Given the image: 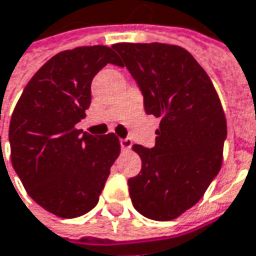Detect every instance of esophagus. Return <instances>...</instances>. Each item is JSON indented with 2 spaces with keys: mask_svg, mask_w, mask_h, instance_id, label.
Segmentation results:
<instances>
[{
  "mask_svg": "<svg viewBox=\"0 0 256 256\" xmlns=\"http://www.w3.org/2000/svg\"><path fill=\"white\" fill-rule=\"evenodd\" d=\"M131 146H132V141H131L130 138H124V140H121V147L124 151H128V150L131 148Z\"/></svg>",
  "mask_w": 256,
  "mask_h": 256,
  "instance_id": "1",
  "label": "esophagus"
}]
</instances>
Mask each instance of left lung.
I'll return each mask as SVG.
<instances>
[{
	"mask_svg": "<svg viewBox=\"0 0 256 256\" xmlns=\"http://www.w3.org/2000/svg\"><path fill=\"white\" fill-rule=\"evenodd\" d=\"M121 66L144 95L148 115L161 118L156 147L134 144L142 167L128 180L135 210L172 220L193 208L224 161L226 116L210 78L186 48L162 43H116Z\"/></svg>",
	"mask_w": 256,
	"mask_h": 256,
	"instance_id": "obj_1",
	"label": "left lung"
}]
</instances>
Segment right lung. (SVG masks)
<instances>
[{
  "label": "right lung",
  "mask_w": 256,
  "mask_h": 256,
  "mask_svg": "<svg viewBox=\"0 0 256 256\" xmlns=\"http://www.w3.org/2000/svg\"><path fill=\"white\" fill-rule=\"evenodd\" d=\"M108 63L121 66L108 46L60 52L36 72L11 115L12 167L28 196L58 218L95 208L121 152L114 132L98 138L76 128L90 105L92 79Z\"/></svg>",
  "instance_id": "add662e5"
}]
</instances>
